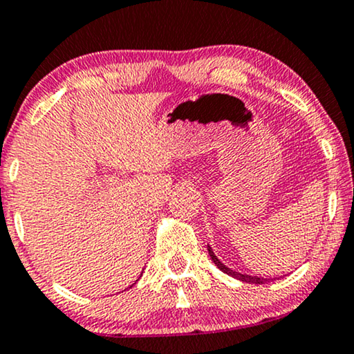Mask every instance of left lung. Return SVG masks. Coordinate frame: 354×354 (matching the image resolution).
<instances>
[{
    "label": "left lung",
    "instance_id": "obj_1",
    "mask_svg": "<svg viewBox=\"0 0 354 354\" xmlns=\"http://www.w3.org/2000/svg\"><path fill=\"white\" fill-rule=\"evenodd\" d=\"M207 252L210 254V258H212V261L216 263V266L218 268V270L227 272V274L232 276V277H236V279L243 281V283H248V284H265V283H270L271 279H268V277H258V276H250V274H241V272H236L234 270H230V268H227L223 263L218 259L216 254H214L212 250H210V247H207Z\"/></svg>",
    "mask_w": 354,
    "mask_h": 354
}]
</instances>
